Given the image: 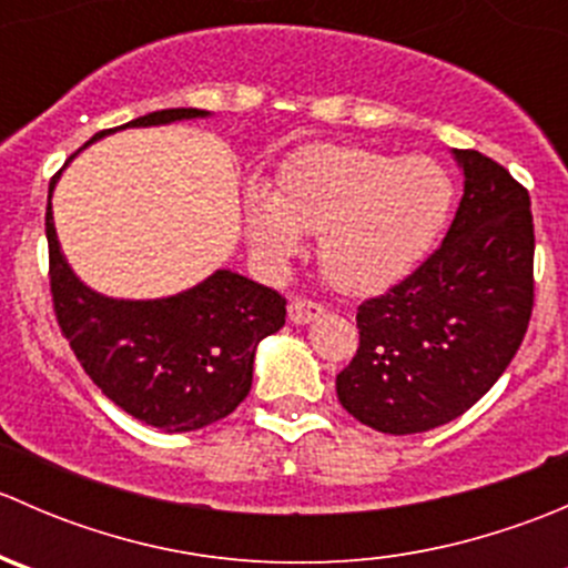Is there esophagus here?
I'll use <instances>...</instances> for the list:
<instances>
[{
  "label": "esophagus",
  "mask_w": 568,
  "mask_h": 568,
  "mask_svg": "<svg viewBox=\"0 0 568 568\" xmlns=\"http://www.w3.org/2000/svg\"><path fill=\"white\" fill-rule=\"evenodd\" d=\"M321 313H324V307H321L318 302L302 300V296H296L288 305V318L294 321V324H311V321L318 318Z\"/></svg>",
  "instance_id": "34e87169"
}]
</instances>
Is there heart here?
Listing matches in <instances>:
<instances>
[{
	"mask_svg": "<svg viewBox=\"0 0 568 568\" xmlns=\"http://www.w3.org/2000/svg\"><path fill=\"white\" fill-rule=\"evenodd\" d=\"M454 181L432 159H400L354 145H316L283 164L274 194H247V233L266 261L321 236L326 277L374 294L406 277L448 222Z\"/></svg>",
	"mask_w": 568,
	"mask_h": 568,
	"instance_id": "heart-1",
	"label": "heart"
}]
</instances>
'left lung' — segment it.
<instances>
[{
  "mask_svg": "<svg viewBox=\"0 0 568 568\" xmlns=\"http://www.w3.org/2000/svg\"><path fill=\"white\" fill-rule=\"evenodd\" d=\"M464 194L448 236L420 266L357 307L359 346L337 400L382 434L464 415L514 359L532 313L530 194L484 153L454 151Z\"/></svg>",
  "mask_w": 568,
  "mask_h": 568,
  "instance_id": "8db88e82",
  "label": "left lung"
}]
</instances>
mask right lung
Returning a JSON list of instances; mask_svg holds the SVG:
<instances>
[{"mask_svg":"<svg viewBox=\"0 0 568 568\" xmlns=\"http://www.w3.org/2000/svg\"><path fill=\"white\" fill-rule=\"evenodd\" d=\"M200 114L205 112L159 109L125 125H159ZM109 131H99L93 140ZM45 239L51 307L60 332L84 374L120 409L162 432H194L227 417L247 398L257 343L285 324L283 294L222 268L170 300H106L84 288L68 268L51 222V200Z\"/></svg>","mask_w":568,"mask_h":568,"instance_id":"obj_1","label":"right lung"}]
</instances>
